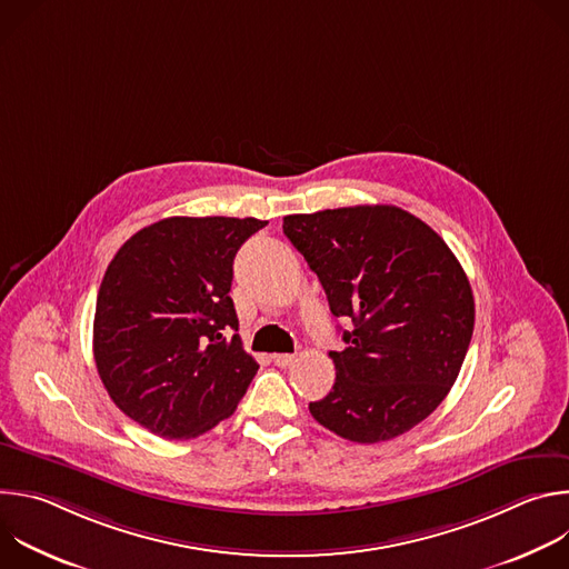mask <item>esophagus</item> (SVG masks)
<instances>
[{
  "mask_svg": "<svg viewBox=\"0 0 569 569\" xmlns=\"http://www.w3.org/2000/svg\"><path fill=\"white\" fill-rule=\"evenodd\" d=\"M272 362H274L277 367H288V365L295 362V356H292V353H274V356H272Z\"/></svg>",
  "mask_w": 569,
  "mask_h": 569,
  "instance_id": "34e87169",
  "label": "esophagus"
}]
</instances>
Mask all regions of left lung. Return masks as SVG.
I'll return each instance as SVG.
<instances>
[{
	"label": "left lung",
	"mask_w": 569,
	"mask_h": 569,
	"mask_svg": "<svg viewBox=\"0 0 569 569\" xmlns=\"http://www.w3.org/2000/svg\"><path fill=\"white\" fill-rule=\"evenodd\" d=\"M336 317H351L336 385L308 405L317 423L356 443L412 430L448 396L463 365L475 299L443 238L391 204L283 218Z\"/></svg>",
	"instance_id": "1"
}]
</instances>
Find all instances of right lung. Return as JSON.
<instances>
[{
	"label": "right lung",
	"instance_id": "obj_1",
	"mask_svg": "<svg viewBox=\"0 0 569 569\" xmlns=\"http://www.w3.org/2000/svg\"><path fill=\"white\" fill-rule=\"evenodd\" d=\"M268 220L152 222L110 261L97 297L94 360L117 408L161 439L231 417L259 371L229 297L233 257Z\"/></svg>",
	"mask_w": 569,
	"mask_h": 569
}]
</instances>
